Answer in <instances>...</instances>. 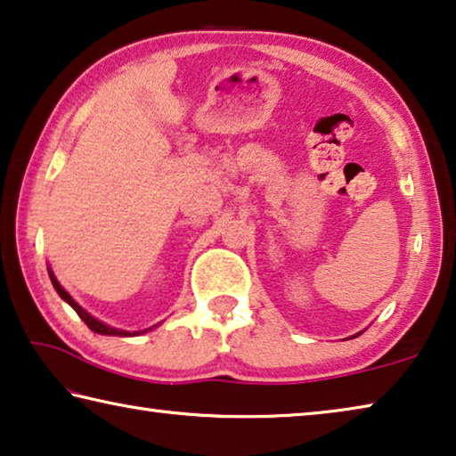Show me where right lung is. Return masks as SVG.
I'll return each mask as SVG.
<instances>
[{
	"label": "right lung",
	"instance_id": "1",
	"mask_svg": "<svg viewBox=\"0 0 456 456\" xmlns=\"http://www.w3.org/2000/svg\"><path fill=\"white\" fill-rule=\"evenodd\" d=\"M48 277H51V281H53V287L54 289H57V293L61 296V299L62 301H67L69 305L73 307V310L79 314V318L86 322V324L89 326V330H94V332H97V334H103V336H138V334H144V332H149V330H152V328H157V326H152V328H146V330H134V332H128V330H120V328H114V326H108V324H103L102 320H97V318H94L91 316V314L87 312V310H83V307L77 304V301L69 296V293L65 291V287H62L61 283H59V279L54 277V273L51 271V267H48Z\"/></svg>",
	"mask_w": 456,
	"mask_h": 456
}]
</instances>
